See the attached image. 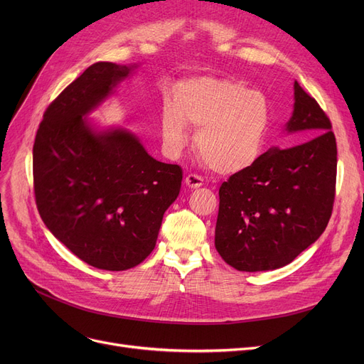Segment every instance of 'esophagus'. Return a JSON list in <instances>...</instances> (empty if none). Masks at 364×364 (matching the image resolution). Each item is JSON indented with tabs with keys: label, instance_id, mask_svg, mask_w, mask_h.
Wrapping results in <instances>:
<instances>
[{
	"label": "esophagus",
	"instance_id": "esophagus-1",
	"mask_svg": "<svg viewBox=\"0 0 364 364\" xmlns=\"http://www.w3.org/2000/svg\"><path fill=\"white\" fill-rule=\"evenodd\" d=\"M186 186L188 187V188H199V187H202L203 186V178L202 177H199V176H196V174H190V176H187L186 177Z\"/></svg>",
	"mask_w": 364,
	"mask_h": 364
}]
</instances>
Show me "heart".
<instances>
[{
  "label": "heart",
  "instance_id": "heart-1",
  "mask_svg": "<svg viewBox=\"0 0 364 364\" xmlns=\"http://www.w3.org/2000/svg\"><path fill=\"white\" fill-rule=\"evenodd\" d=\"M161 107V131L171 158L184 150L187 125L198 128L195 147L218 174L251 169L264 155L272 114L265 95L235 80L195 76L172 88Z\"/></svg>",
  "mask_w": 364,
  "mask_h": 364
}]
</instances>
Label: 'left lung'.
<instances>
[{
    "instance_id": "obj_1",
    "label": "left lung",
    "mask_w": 364,
    "mask_h": 364,
    "mask_svg": "<svg viewBox=\"0 0 364 364\" xmlns=\"http://www.w3.org/2000/svg\"><path fill=\"white\" fill-rule=\"evenodd\" d=\"M294 100L284 131L304 132L307 141L269 149L220 187L215 247L239 272L288 265L321 236L332 214L336 140L331 121L296 81Z\"/></svg>"
}]
</instances>
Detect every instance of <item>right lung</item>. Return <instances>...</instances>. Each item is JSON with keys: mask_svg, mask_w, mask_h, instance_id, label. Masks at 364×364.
Instances as JSON below:
<instances>
[{"mask_svg": "<svg viewBox=\"0 0 364 364\" xmlns=\"http://www.w3.org/2000/svg\"><path fill=\"white\" fill-rule=\"evenodd\" d=\"M139 65L99 62L46 110L33 144V188L53 236L95 269L122 272L155 250L183 171L151 158L136 134L90 119Z\"/></svg>", "mask_w": 364, "mask_h": 364, "instance_id": "right-lung-1", "label": "right lung"}]
</instances>
